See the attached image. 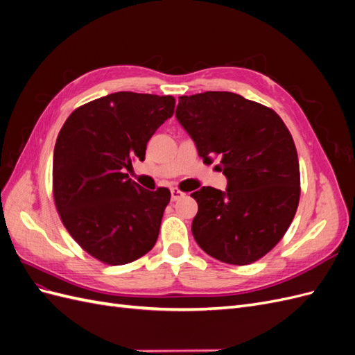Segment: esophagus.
<instances>
[{
	"label": "esophagus",
	"instance_id": "1",
	"mask_svg": "<svg viewBox=\"0 0 355 355\" xmlns=\"http://www.w3.org/2000/svg\"><path fill=\"white\" fill-rule=\"evenodd\" d=\"M171 201H178V200H180L182 197L185 196V192H182L180 189H178V188H171Z\"/></svg>",
	"mask_w": 355,
	"mask_h": 355
}]
</instances>
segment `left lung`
<instances>
[{
	"label": "left lung",
	"instance_id": "1",
	"mask_svg": "<svg viewBox=\"0 0 355 355\" xmlns=\"http://www.w3.org/2000/svg\"><path fill=\"white\" fill-rule=\"evenodd\" d=\"M178 121L204 163L219 159L227 191L202 187L192 235L214 259L249 265L261 259L292 223L300 196L293 137L275 111L231 92L180 96Z\"/></svg>",
	"mask_w": 355,
	"mask_h": 355
}]
</instances>
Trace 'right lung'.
Returning <instances> with one entry per match:
<instances>
[{"mask_svg":"<svg viewBox=\"0 0 355 355\" xmlns=\"http://www.w3.org/2000/svg\"><path fill=\"white\" fill-rule=\"evenodd\" d=\"M175 112L173 96L118 92L75 110L53 154L59 216L94 259L130 263L153 249L170 191H148L124 173Z\"/></svg>","mask_w":355,"mask_h":355,"instance_id":"add662e5","label":"right lung"}]
</instances>
